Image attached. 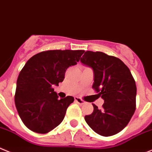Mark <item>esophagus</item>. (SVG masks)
<instances>
[{
	"label": "esophagus",
	"instance_id": "34e87169",
	"mask_svg": "<svg viewBox=\"0 0 152 152\" xmlns=\"http://www.w3.org/2000/svg\"><path fill=\"white\" fill-rule=\"evenodd\" d=\"M75 102H76V103H79V104H84L85 103V101L83 100H82V99L81 98H79V97H75Z\"/></svg>",
	"mask_w": 152,
	"mask_h": 152
}]
</instances>
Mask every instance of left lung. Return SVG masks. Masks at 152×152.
I'll list each match as a JSON object with an SVG mask.
<instances>
[{"label": "left lung", "instance_id": "left-lung-1", "mask_svg": "<svg viewBox=\"0 0 152 152\" xmlns=\"http://www.w3.org/2000/svg\"><path fill=\"white\" fill-rule=\"evenodd\" d=\"M80 61L93 69L92 88L104 100L100 110L92 103L93 113L85 120L99 135H115L127 125L136 110L135 80L124 62L115 56L87 51Z\"/></svg>", "mask_w": 152, "mask_h": 152}]
</instances>
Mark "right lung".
Segmentation results:
<instances>
[{
  "instance_id": "1",
  "label": "right lung",
  "mask_w": 152,
  "mask_h": 152,
  "mask_svg": "<svg viewBox=\"0 0 152 152\" xmlns=\"http://www.w3.org/2000/svg\"><path fill=\"white\" fill-rule=\"evenodd\" d=\"M84 50H48L31 57L18 75L15 104L29 130L47 134L63 121L72 96L58 99L52 86L62 83L65 72L80 60Z\"/></svg>"
}]
</instances>
